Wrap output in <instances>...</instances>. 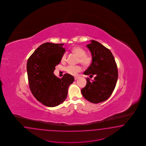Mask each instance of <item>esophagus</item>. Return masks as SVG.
<instances>
[{
	"label": "esophagus",
	"instance_id": "obj_1",
	"mask_svg": "<svg viewBox=\"0 0 146 146\" xmlns=\"http://www.w3.org/2000/svg\"><path fill=\"white\" fill-rule=\"evenodd\" d=\"M78 79V77H74V80H76Z\"/></svg>",
	"mask_w": 146,
	"mask_h": 146
}]
</instances>
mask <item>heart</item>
<instances>
[{
  "instance_id": "obj_1",
  "label": "heart",
  "mask_w": 146,
  "mask_h": 146,
  "mask_svg": "<svg viewBox=\"0 0 146 146\" xmlns=\"http://www.w3.org/2000/svg\"><path fill=\"white\" fill-rule=\"evenodd\" d=\"M72 51L79 57L78 62L81 63L84 66L88 67L90 65L93 59L90 56L86 54V51L84 49L79 46H76L72 49ZM66 53H63L61 58V61L64 62H66ZM65 70L69 74L75 76L82 71V68L80 65H68L66 67Z\"/></svg>"
}]
</instances>
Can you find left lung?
<instances>
[{"mask_svg": "<svg viewBox=\"0 0 146 146\" xmlns=\"http://www.w3.org/2000/svg\"><path fill=\"white\" fill-rule=\"evenodd\" d=\"M87 46L92 53L93 61L84 74L95 77L92 81L87 78V84L81 93L87 100L96 104L110 97L118 79V68L109 49L94 40Z\"/></svg>", "mask_w": 146, "mask_h": 146, "instance_id": "1", "label": "left lung"}]
</instances>
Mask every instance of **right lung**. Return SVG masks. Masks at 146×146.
Segmentation results:
<instances>
[{"label":"right lung","instance_id":"add662e5","mask_svg":"<svg viewBox=\"0 0 146 146\" xmlns=\"http://www.w3.org/2000/svg\"><path fill=\"white\" fill-rule=\"evenodd\" d=\"M64 44L45 43L28 59L27 71L29 88L36 100L43 105L54 107L66 98L68 88L74 81L69 74L62 79L53 74L55 67L61 62L65 49Z\"/></svg>","mask_w":146,"mask_h":146}]
</instances>
